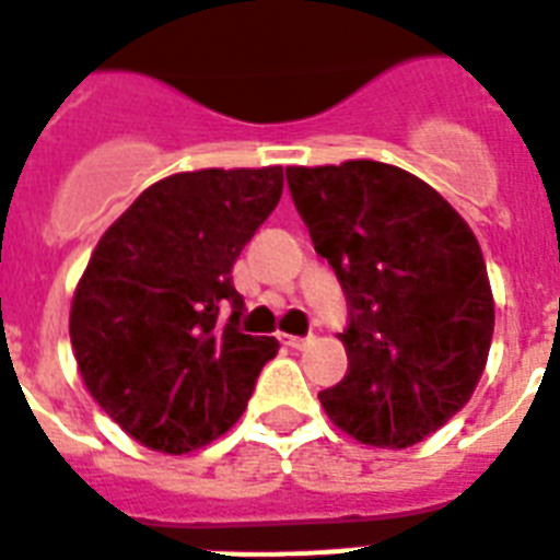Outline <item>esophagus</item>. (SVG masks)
I'll list each match as a JSON object with an SVG mask.
<instances>
[{"label":"esophagus","mask_w":560,"mask_h":560,"mask_svg":"<svg viewBox=\"0 0 560 560\" xmlns=\"http://www.w3.org/2000/svg\"><path fill=\"white\" fill-rule=\"evenodd\" d=\"M313 341V336H281V345L293 347V350H304Z\"/></svg>","instance_id":"esophagus-1"}]
</instances>
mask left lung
Returning a JSON list of instances; mask_svg holds the SVG:
<instances>
[{"mask_svg": "<svg viewBox=\"0 0 560 560\" xmlns=\"http://www.w3.org/2000/svg\"><path fill=\"white\" fill-rule=\"evenodd\" d=\"M313 247L347 295V375L322 407L361 444L404 450L469 401L495 304L478 238L412 173L355 159L288 167Z\"/></svg>", "mask_w": 560, "mask_h": 560, "instance_id": "8db88e82", "label": "left lung"}]
</instances>
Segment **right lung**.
I'll return each mask as SVG.
<instances>
[{
  "mask_svg": "<svg viewBox=\"0 0 560 560\" xmlns=\"http://www.w3.org/2000/svg\"><path fill=\"white\" fill-rule=\"evenodd\" d=\"M281 187V167L176 173L98 238L70 304V345L98 407L144 447L182 455L224 435L279 350L238 330L233 265Z\"/></svg>",
  "mask_w": 560,
  "mask_h": 560,
  "instance_id": "add662e5",
  "label": "right lung"
}]
</instances>
